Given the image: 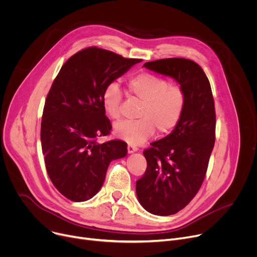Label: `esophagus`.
I'll list each match as a JSON object with an SVG mask.
<instances>
[{"instance_id": "1", "label": "esophagus", "mask_w": 257, "mask_h": 257, "mask_svg": "<svg viewBox=\"0 0 257 257\" xmlns=\"http://www.w3.org/2000/svg\"><path fill=\"white\" fill-rule=\"evenodd\" d=\"M127 149H128V153H133V152L138 151V147L133 144H128Z\"/></svg>"}]
</instances>
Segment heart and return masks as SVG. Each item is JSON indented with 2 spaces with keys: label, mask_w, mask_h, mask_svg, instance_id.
<instances>
[{
  "label": "heart",
  "mask_w": 257,
  "mask_h": 257,
  "mask_svg": "<svg viewBox=\"0 0 257 257\" xmlns=\"http://www.w3.org/2000/svg\"><path fill=\"white\" fill-rule=\"evenodd\" d=\"M128 89L131 96L142 102L140 118L116 123L114 132L119 139L130 144H142L150 139L156 129L160 134H168L179 125L187 104L182 86L170 84L163 77L143 72L129 79ZM121 99L123 94L116 82L105 86L102 103L111 118H119Z\"/></svg>",
  "instance_id": "1"
}]
</instances>
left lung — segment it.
<instances>
[{
    "instance_id": "8db88e82",
    "label": "left lung",
    "mask_w": 257,
    "mask_h": 257,
    "mask_svg": "<svg viewBox=\"0 0 257 257\" xmlns=\"http://www.w3.org/2000/svg\"><path fill=\"white\" fill-rule=\"evenodd\" d=\"M145 67L173 77L186 92L179 125L144 151L147 169L137 181L140 203L149 212L171 215L183 209L204 181L215 141V110L210 83L191 59L165 58Z\"/></svg>"
}]
</instances>
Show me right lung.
Masks as SVG:
<instances>
[{
    "label": "right lung",
    "mask_w": 257,
    "mask_h": 257,
    "mask_svg": "<svg viewBox=\"0 0 257 257\" xmlns=\"http://www.w3.org/2000/svg\"><path fill=\"white\" fill-rule=\"evenodd\" d=\"M141 59L89 47L62 65L47 96L40 140L49 177L57 191L74 202L96 195L110 161L127 155L120 140L97 143L110 134L102 92L105 86Z\"/></svg>",
    "instance_id": "right-lung-1"
}]
</instances>
